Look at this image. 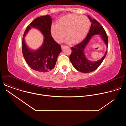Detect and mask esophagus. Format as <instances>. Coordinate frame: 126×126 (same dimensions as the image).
<instances>
[{"instance_id": "esophagus-1", "label": "esophagus", "mask_w": 126, "mask_h": 126, "mask_svg": "<svg viewBox=\"0 0 126 126\" xmlns=\"http://www.w3.org/2000/svg\"><path fill=\"white\" fill-rule=\"evenodd\" d=\"M65 46H64V45H61V47H62V49H63Z\"/></svg>"}]
</instances>
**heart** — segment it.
<instances>
[{
  "label": "heart",
  "instance_id": "heart-1",
  "mask_svg": "<svg viewBox=\"0 0 126 126\" xmlns=\"http://www.w3.org/2000/svg\"><path fill=\"white\" fill-rule=\"evenodd\" d=\"M90 25V23L87 17L68 14L61 17L56 25L52 26L51 33L54 39L58 43L63 41L66 35L67 42L77 44L86 37Z\"/></svg>",
  "mask_w": 126,
  "mask_h": 126
}]
</instances>
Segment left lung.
<instances>
[{
	"label": "left lung",
	"instance_id": "obj_1",
	"mask_svg": "<svg viewBox=\"0 0 126 126\" xmlns=\"http://www.w3.org/2000/svg\"><path fill=\"white\" fill-rule=\"evenodd\" d=\"M88 17L92 22L90 29L84 41L71 48L72 52L69 57L70 61L74 68L80 72L84 73L91 72L97 69L102 63L107 54V51L102 58L96 62H91L86 58L84 49L92 36L96 34L101 35V37L107 47L108 45V38L103 26L95 19H92L89 16Z\"/></svg>",
	"mask_w": 126,
	"mask_h": 126
}]
</instances>
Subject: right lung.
Instances as JSON below:
<instances>
[{
	"label": "right lung",
	"instance_id": "right-lung-1",
	"mask_svg": "<svg viewBox=\"0 0 126 126\" xmlns=\"http://www.w3.org/2000/svg\"><path fill=\"white\" fill-rule=\"evenodd\" d=\"M52 18L47 15L35 19L27 27L23 36L31 27L39 29L44 36V43L37 50L29 49L23 38L22 51L23 57L28 66L41 75L50 73L54 68L57 57L61 52V47L53 39L51 34Z\"/></svg>",
	"mask_w": 126,
	"mask_h": 126
}]
</instances>
